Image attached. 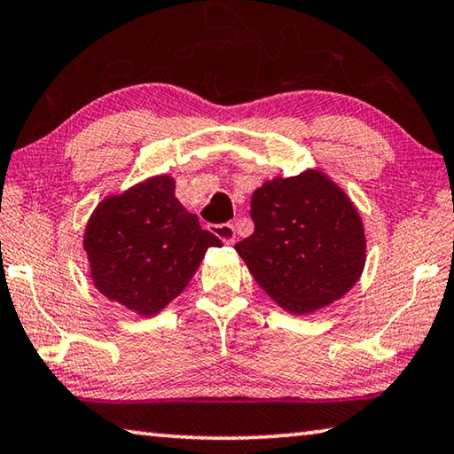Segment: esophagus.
Masks as SVG:
<instances>
[{"instance_id": "obj_1", "label": "esophagus", "mask_w": 454, "mask_h": 454, "mask_svg": "<svg viewBox=\"0 0 454 454\" xmlns=\"http://www.w3.org/2000/svg\"><path fill=\"white\" fill-rule=\"evenodd\" d=\"M211 231L217 235L225 245L235 243V225H233V223H221V225H213Z\"/></svg>"}]
</instances>
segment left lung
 Masks as SVG:
<instances>
[{"label":"left lung","instance_id":"1","mask_svg":"<svg viewBox=\"0 0 454 454\" xmlns=\"http://www.w3.org/2000/svg\"><path fill=\"white\" fill-rule=\"evenodd\" d=\"M255 231L235 245L253 279L289 313L333 303L359 281L364 229L359 211L327 175L275 177L251 197Z\"/></svg>","mask_w":454,"mask_h":454}]
</instances>
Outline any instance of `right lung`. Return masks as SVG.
Segmentation results:
<instances>
[{
  "label": "right lung",
  "instance_id": "obj_1",
  "mask_svg": "<svg viewBox=\"0 0 454 454\" xmlns=\"http://www.w3.org/2000/svg\"><path fill=\"white\" fill-rule=\"evenodd\" d=\"M221 241L175 197V181L157 175L98 205L83 235L99 293L151 317L187 287L209 247Z\"/></svg>",
  "mask_w": 454,
  "mask_h": 454
}]
</instances>
